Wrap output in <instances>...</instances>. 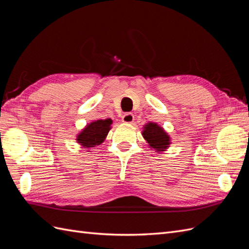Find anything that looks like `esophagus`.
<instances>
[{"label":"esophagus","mask_w":249,"mask_h":249,"mask_svg":"<svg viewBox=\"0 0 249 249\" xmlns=\"http://www.w3.org/2000/svg\"><path fill=\"white\" fill-rule=\"evenodd\" d=\"M123 122L125 124H132L134 122V115L132 113H125L123 116Z\"/></svg>","instance_id":"obj_1"}]
</instances>
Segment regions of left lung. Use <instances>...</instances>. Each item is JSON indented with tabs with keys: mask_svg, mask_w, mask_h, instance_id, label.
Returning a JSON list of instances; mask_svg holds the SVG:
<instances>
[{
	"mask_svg": "<svg viewBox=\"0 0 249 249\" xmlns=\"http://www.w3.org/2000/svg\"><path fill=\"white\" fill-rule=\"evenodd\" d=\"M142 136L148 143L149 147L157 150V153L165 152L170 144L169 135L156 123H148L143 126Z\"/></svg>",
	"mask_w": 249,
	"mask_h": 249,
	"instance_id": "obj_1",
	"label": "left lung"
}]
</instances>
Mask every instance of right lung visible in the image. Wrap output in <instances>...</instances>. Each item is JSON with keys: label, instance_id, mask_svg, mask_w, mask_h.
Returning a JSON list of instances; mask_svg holds the SVG:
<instances>
[{"label": "right lung", "instance_id": "add662e5", "mask_svg": "<svg viewBox=\"0 0 249 249\" xmlns=\"http://www.w3.org/2000/svg\"><path fill=\"white\" fill-rule=\"evenodd\" d=\"M112 119H99L87 124L84 129L78 134L77 142L81 146L87 149H91L96 145H100L106 139L109 131L111 130ZM86 149V150H87Z\"/></svg>", "mask_w": 249, "mask_h": 249}]
</instances>
